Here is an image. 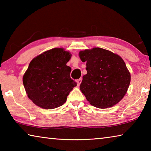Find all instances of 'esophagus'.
<instances>
[{"instance_id": "1", "label": "esophagus", "mask_w": 151, "mask_h": 151, "mask_svg": "<svg viewBox=\"0 0 151 151\" xmlns=\"http://www.w3.org/2000/svg\"><path fill=\"white\" fill-rule=\"evenodd\" d=\"M81 82H82V78H79V79H78V80H76V83H77V86H79L81 85Z\"/></svg>"}]
</instances>
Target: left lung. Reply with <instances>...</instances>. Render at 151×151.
I'll return each mask as SVG.
<instances>
[{
	"label": "left lung",
	"instance_id": "8db88e82",
	"mask_svg": "<svg viewBox=\"0 0 151 151\" xmlns=\"http://www.w3.org/2000/svg\"><path fill=\"white\" fill-rule=\"evenodd\" d=\"M86 63L87 74L80 85L82 93L91 105L106 109L123 98L131 82V74L120 56L101 48L80 51Z\"/></svg>",
	"mask_w": 151,
	"mask_h": 151
}]
</instances>
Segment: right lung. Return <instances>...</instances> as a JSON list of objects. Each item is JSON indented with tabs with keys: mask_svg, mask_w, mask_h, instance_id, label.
<instances>
[{
	"mask_svg": "<svg viewBox=\"0 0 151 151\" xmlns=\"http://www.w3.org/2000/svg\"><path fill=\"white\" fill-rule=\"evenodd\" d=\"M70 54L63 48L46 51L31 60L22 78L28 97L45 109L62 106L76 83L66 65Z\"/></svg>",
	"mask_w": 151,
	"mask_h": 151,
	"instance_id": "add662e5",
	"label": "right lung"
}]
</instances>
